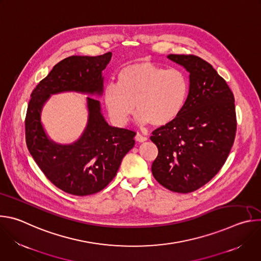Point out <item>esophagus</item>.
<instances>
[{"label":"esophagus","instance_id":"esophagus-1","mask_svg":"<svg viewBox=\"0 0 261 261\" xmlns=\"http://www.w3.org/2000/svg\"><path fill=\"white\" fill-rule=\"evenodd\" d=\"M146 139H147V138H146L145 136L141 135L140 133H136V135H135V140L138 141V142H143V141H145Z\"/></svg>","mask_w":261,"mask_h":261}]
</instances>
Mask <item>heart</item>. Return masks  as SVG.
<instances>
[{
	"instance_id": "obj_1",
	"label": "heart",
	"mask_w": 261,
	"mask_h": 261,
	"mask_svg": "<svg viewBox=\"0 0 261 261\" xmlns=\"http://www.w3.org/2000/svg\"><path fill=\"white\" fill-rule=\"evenodd\" d=\"M118 86L108 85L103 100L117 125H125L136 110L140 125L155 127L174 121L187 101L190 83L184 71L166 69L151 62H137L123 67Z\"/></svg>"
}]
</instances>
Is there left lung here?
<instances>
[{"mask_svg":"<svg viewBox=\"0 0 261 261\" xmlns=\"http://www.w3.org/2000/svg\"><path fill=\"white\" fill-rule=\"evenodd\" d=\"M190 75V90L180 114L151 136L158 147L152 173L166 189L193 192L224 165L232 147L237 116L234 97L211 64L193 55H169Z\"/></svg>","mask_w":261,"mask_h":261,"instance_id":"obj_1","label":"left lung"}]
</instances>
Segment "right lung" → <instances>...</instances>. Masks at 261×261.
<instances>
[{"label": "right lung", "mask_w": 261, "mask_h": 261, "mask_svg": "<svg viewBox=\"0 0 261 261\" xmlns=\"http://www.w3.org/2000/svg\"><path fill=\"white\" fill-rule=\"evenodd\" d=\"M111 53L97 57L72 56L59 62L31 94L25 117V142L45 176L62 191L86 196L104 189L116 176L124 156L134 146L135 132L113 127L101 114L100 101L87 97L88 123L73 143L51 140L41 122V111L51 95L77 92L101 96L102 71Z\"/></svg>", "instance_id": "right-lung-1"}]
</instances>
